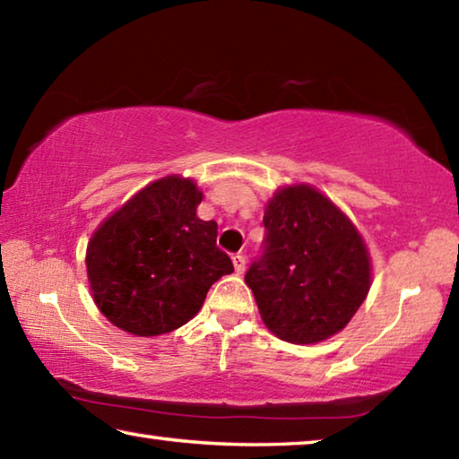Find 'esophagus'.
<instances>
[{
  "label": "esophagus",
  "instance_id": "1",
  "mask_svg": "<svg viewBox=\"0 0 459 459\" xmlns=\"http://www.w3.org/2000/svg\"><path fill=\"white\" fill-rule=\"evenodd\" d=\"M232 265H235V271H237V273H243L245 267H247V257H245V255L237 253L235 257H232Z\"/></svg>",
  "mask_w": 459,
  "mask_h": 459
}]
</instances>
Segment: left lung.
<instances>
[{
    "label": "left lung",
    "instance_id": "left-lung-1",
    "mask_svg": "<svg viewBox=\"0 0 459 459\" xmlns=\"http://www.w3.org/2000/svg\"><path fill=\"white\" fill-rule=\"evenodd\" d=\"M263 224V251L245 275L263 322L291 344H316L338 333L370 290L360 232L306 184L277 190Z\"/></svg>",
    "mask_w": 459,
    "mask_h": 459
}]
</instances>
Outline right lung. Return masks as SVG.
I'll use <instances>...</instances> for the list:
<instances>
[{
    "instance_id": "obj_1",
    "label": "right lung",
    "mask_w": 459,
    "mask_h": 459,
    "mask_svg": "<svg viewBox=\"0 0 459 459\" xmlns=\"http://www.w3.org/2000/svg\"><path fill=\"white\" fill-rule=\"evenodd\" d=\"M202 192L190 178L155 180L91 237L87 273L108 322L135 336H160L198 314L214 281L235 271L216 247L219 224L200 221Z\"/></svg>"
}]
</instances>
